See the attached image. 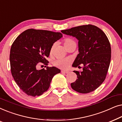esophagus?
I'll list each match as a JSON object with an SVG mask.
<instances>
[{
  "mask_svg": "<svg viewBox=\"0 0 122 122\" xmlns=\"http://www.w3.org/2000/svg\"><path fill=\"white\" fill-rule=\"evenodd\" d=\"M61 72L62 73H64V74H67V73H69V71H64V70H62V71H61Z\"/></svg>",
  "mask_w": 122,
  "mask_h": 122,
  "instance_id": "34e87169",
  "label": "esophagus"
}]
</instances>
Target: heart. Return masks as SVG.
<instances>
[{
	"mask_svg": "<svg viewBox=\"0 0 122 122\" xmlns=\"http://www.w3.org/2000/svg\"><path fill=\"white\" fill-rule=\"evenodd\" d=\"M75 43L73 40L70 38H66L64 40V46L65 47L69 46V45ZM54 48V45L51 46V53H52ZM71 59L70 58H60L55 61L54 65L57 67L61 68V69H66L69 67L70 64L71 63Z\"/></svg>",
	"mask_w": 122,
	"mask_h": 122,
	"instance_id": "b5f03b06",
	"label": "heart"
}]
</instances>
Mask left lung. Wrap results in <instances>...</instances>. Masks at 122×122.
<instances>
[{
	"label": "left lung",
	"instance_id": "1",
	"mask_svg": "<svg viewBox=\"0 0 122 122\" xmlns=\"http://www.w3.org/2000/svg\"><path fill=\"white\" fill-rule=\"evenodd\" d=\"M61 32L76 37L78 51L73 67L83 66V71H73L78 79L71 83L73 90L88 93L98 88L106 79L111 59V44L101 29L93 25H86L63 30Z\"/></svg>",
	"mask_w": 122,
	"mask_h": 122
}]
</instances>
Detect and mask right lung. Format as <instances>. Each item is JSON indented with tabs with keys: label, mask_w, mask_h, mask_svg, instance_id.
<instances>
[{
	"label": "right lung",
	"mask_w": 122,
	"mask_h": 122,
	"mask_svg": "<svg viewBox=\"0 0 122 122\" xmlns=\"http://www.w3.org/2000/svg\"><path fill=\"white\" fill-rule=\"evenodd\" d=\"M62 36L61 33L29 29L13 42L10 51L11 74L20 89L28 96H41L49 88L53 76L61 72L54 66L37 68L39 63L47 66L46 58L51 47Z\"/></svg>",
	"instance_id": "1"
}]
</instances>
